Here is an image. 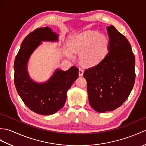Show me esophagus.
<instances>
[{"mask_svg":"<svg viewBox=\"0 0 146 146\" xmlns=\"http://www.w3.org/2000/svg\"><path fill=\"white\" fill-rule=\"evenodd\" d=\"M83 73H84V72H83V70L81 69V68H80L79 69V76H83Z\"/></svg>","mask_w":146,"mask_h":146,"instance_id":"34e87169","label":"esophagus"}]
</instances>
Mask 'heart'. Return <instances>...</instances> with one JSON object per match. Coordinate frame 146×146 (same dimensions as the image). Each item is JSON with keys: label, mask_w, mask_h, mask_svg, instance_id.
I'll use <instances>...</instances> for the list:
<instances>
[{"label": "heart", "mask_w": 146, "mask_h": 146, "mask_svg": "<svg viewBox=\"0 0 146 146\" xmlns=\"http://www.w3.org/2000/svg\"><path fill=\"white\" fill-rule=\"evenodd\" d=\"M109 46V39L106 35L93 31L81 33L69 43L71 49L80 53V62L86 66L100 64L107 56ZM68 56H71L70 54Z\"/></svg>", "instance_id": "heart-1"}]
</instances>
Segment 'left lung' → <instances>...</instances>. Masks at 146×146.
<instances>
[{
  "label": "left lung",
  "mask_w": 146,
  "mask_h": 146,
  "mask_svg": "<svg viewBox=\"0 0 146 146\" xmlns=\"http://www.w3.org/2000/svg\"><path fill=\"white\" fill-rule=\"evenodd\" d=\"M109 52L100 64L84 71L90 106L99 113L117 109L126 101L135 81V57L127 39L113 25L107 27Z\"/></svg>",
  "instance_id": "left-lung-1"
}]
</instances>
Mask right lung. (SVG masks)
<instances>
[{"label": "right lung", "instance_id": "add662e5", "mask_svg": "<svg viewBox=\"0 0 146 146\" xmlns=\"http://www.w3.org/2000/svg\"><path fill=\"white\" fill-rule=\"evenodd\" d=\"M58 36L48 27L38 28L27 35L21 44L14 62V83L20 97L30 110L41 115H52L63 107L66 94L78 78V68L56 69L45 82L33 81L28 72L29 60L42 42H56Z\"/></svg>", "mask_w": 146, "mask_h": 146}]
</instances>
